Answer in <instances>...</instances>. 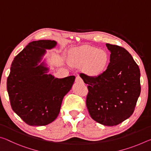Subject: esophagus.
Returning <instances> with one entry per match:
<instances>
[{
  "label": "esophagus",
  "mask_w": 151,
  "mask_h": 151,
  "mask_svg": "<svg viewBox=\"0 0 151 151\" xmlns=\"http://www.w3.org/2000/svg\"><path fill=\"white\" fill-rule=\"evenodd\" d=\"M75 82L76 83H83V80L79 76H77L75 78Z\"/></svg>",
  "instance_id": "34e87169"
}]
</instances>
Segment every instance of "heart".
Masks as SVG:
<instances>
[{"label":"heart","instance_id":"obj_1","mask_svg":"<svg viewBox=\"0 0 151 151\" xmlns=\"http://www.w3.org/2000/svg\"><path fill=\"white\" fill-rule=\"evenodd\" d=\"M73 63L78 67H84L86 75L97 77L103 75L108 68L110 56L104 50L86 47L76 51L73 57Z\"/></svg>","mask_w":151,"mask_h":151}]
</instances>
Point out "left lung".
Segmentation results:
<instances>
[{
    "label": "left lung",
    "mask_w": 151,
    "mask_h": 151,
    "mask_svg": "<svg viewBox=\"0 0 151 151\" xmlns=\"http://www.w3.org/2000/svg\"><path fill=\"white\" fill-rule=\"evenodd\" d=\"M110 64L103 75L91 77L81 73L88 85L86 104L91 118L104 126H115L129 118L140 93V69L123 47L107 43Z\"/></svg>",
    "instance_id": "left-lung-1"
}]
</instances>
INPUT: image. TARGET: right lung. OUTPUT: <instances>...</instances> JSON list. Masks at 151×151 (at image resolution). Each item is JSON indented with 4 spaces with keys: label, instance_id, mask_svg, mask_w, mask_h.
<instances>
[{
    "label": "right lung",
    "instance_id": "1",
    "mask_svg": "<svg viewBox=\"0 0 151 151\" xmlns=\"http://www.w3.org/2000/svg\"><path fill=\"white\" fill-rule=\"evenodd\" d=\"M57 42L40 40L30 42L12 61L6 87L12 109L30 126H45L54 121L63 97L70 90L75 76L57 78L47 75L48 68L38 65L45 49Z\"/></svg>",
    "mask_w": 151,
    "mask_h": 151
}]
</instances>
